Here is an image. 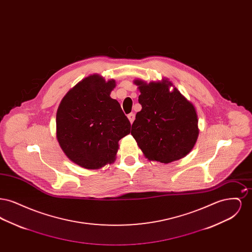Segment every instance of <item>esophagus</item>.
Listing matches in <instances>:
<instances>
[{
  "instance_id": "esophagus-1",
  "label": "esophagus",
  "mask_w": 252,
  "mask_h": 252,
  "mask_svg": "<svg viewBox=\"0 0 252 252\" xmlns=\"http://www.w3.org/2000/svg\"><path fill=\"white\" fill-rule=\"evenodd\" d=\"M127 118H128V120L130 122V124H132L134 120H135V114L134 113H129L128 115H127Z\"/></svg>"
}]
</instances>
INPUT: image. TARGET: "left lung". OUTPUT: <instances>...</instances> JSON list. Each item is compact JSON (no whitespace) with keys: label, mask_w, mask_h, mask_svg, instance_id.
Returning a JSON list of instances; mask_svg holds the SVG:
<instances>
[{"label":"left lung","mask_w":252,"mask_h":252,"mask_svg":"<svg viewBox=\"0 0 252 252\" xmlns=\"http://www.w3.org/2000/svg\"><path fill=\"white\" fill-rule=\"evenodd\" d=\"M134 84L141 93L142 110L136 114L131 135L144 156L162 163L187 156L199 134L194 106L168 78L149 83L135 79Z\"/></svg>","instance_id":"obj_1"}]
</instances>
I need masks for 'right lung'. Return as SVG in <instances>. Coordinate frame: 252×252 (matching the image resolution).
Instances as JSON below:
<instances>
[{"instance_id": "1", "label": "right lung", "mask_w": 252, "mask_h": 252, "mask_svg": "<svg viewBox=\"0 0 252 252\" xmlns=\"http://www.w3.org/2000/svg\"><path fill=\"white\" fill-rule=\"evenodd\" d=\"M114 79L91 74L66 94L57 111V139L67 158L86 169L116 159L119 141L130 133V122L110 97Z\"/></svg>"}]
</instances>
